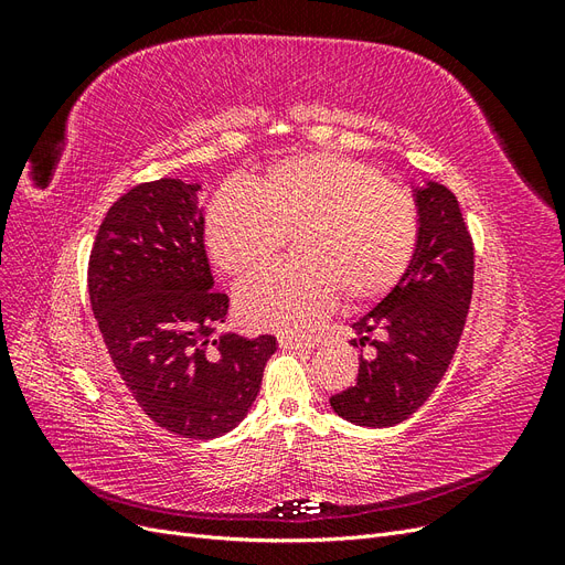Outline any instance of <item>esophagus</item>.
I'll use <instances>...</instances> for the list:
<instances>
[{"mask_svg":"<svg viewBox=\"0 0 565 565\" xmlns=\"http://www.w3.org/2000/svg\"><path fill=\"white\" fill-rule=\"evenodd\" d=\"M278 344L282 349H311V341H306L301 337H292V334H278Z\"/></svg>","mask_w":565,"mask_h":565,"instance_id":"obj_1","label":"esophagus"}]
</instances>
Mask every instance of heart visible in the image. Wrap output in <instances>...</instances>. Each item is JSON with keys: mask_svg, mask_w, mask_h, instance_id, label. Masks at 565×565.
<instances>
[{"mask_svg": "<svg viewBox=\"0 0 565 565\" xmlns=\"http://www.w3.org/2000/svg\"><path fill=\"white\" fill-rule=\"evenodd\" d=\"M287 235H297L301 262L243 285L237 311L252 328L301 334L330 313L341 289L370 301L398 285L417 247L419 204L374 164L309 152L270 164L254 188L224 185L204 218L212 259L233 278L268 266Z\"/></svg>", "mask_w": 565, "mask_h": 565, "instance_id": "b5f03b06", "label": "heart"}]
</instances>
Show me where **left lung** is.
I'll return each instance as SVG.
<instances>
[{
  "label": "left lung",
  "mask_w": 565,
  "mask_h": 565,
  "mask_svg": "<svg viewBox=\"0 0 565 565\" xmlns=\"http://www.w3.org/2000/svg\"><path fill=\"white\" fill-rule=\"evenodd\" d=\"M419 237L398 285L353 322L361 339L353 347L374 349L361 355L358 380L334 393L330 405L358 426H393L424 405L448 372L465 330L473 292V241L457 198L446 185L417 191ZM382 329L384 340L369 334Z\"/></svg>",
  "instance_id": "obj_1"
}]
</instances>
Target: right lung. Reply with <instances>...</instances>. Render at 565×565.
Segmentation results:
<instances>
[{
    "label": "right lung",
    "mask_w": 565,
    "mask_h": 565,
    "mask_svg": "<svg viewBox=\"0 0 565 565\" xmlns=\"http://www.w3.org/2000/svg\"><path fill=\"white\" fill-rule=\"evenodd\" d=\"M198 188L160 179L108 210L89 254V299L113 365L143 413L181 438L241 424L276 337L221 334L228 297L212 289Z\"/></svg>",
    "instance_id": "obj_1"
}]
</instances>
